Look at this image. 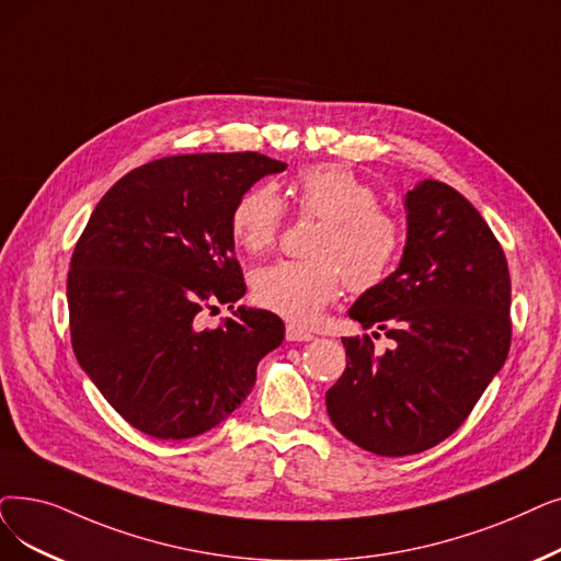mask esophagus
<instances>
[{"label": "esophagus", "mask_w": 561, "mask_h": 561, "mask_svg": "<svg viewBox=\"0 0 561 561\" xmlns=\"http://www.w3.org/2000/svg\"><path fill=\"white\" fill-rule=\"evenodd\" d=\"M313 334L298 328V325H286V341H311Z\"/></svg>", "instance_id": "1"}]
</instances>
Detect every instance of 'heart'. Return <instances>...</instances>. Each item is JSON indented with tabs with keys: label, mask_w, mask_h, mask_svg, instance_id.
<instances>
[{
	"label": "heart",
	"mask_w": 561,
	"mask_h": 561,
	"mask_svg": "<svg viewBox=\"0 0 561 561\" xmlns=\"http://www.w3.org/2000/svg\"><path fill=\"white\" fill-rule=\"evenodd\" d=\"M300 215L321 220L309 261H277L256 271L254 300L282 319L309 325L336 300L344 282L353 290L380 286L403 252V227L380 206L378 192L344 167H309L294 181ZM284 202L273 185L259 183L238 197L231 210V236L250 254L275 245L284 222Z\"/></svg>",
	"instance_id": "b5f03b06"
}]
</instances>
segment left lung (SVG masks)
Listing matches in <instances>:
<instances>
[{
    "instance_id": "left-lung-1",
    "label": "left lung",
    "mask_w": 561,
    "mask_h": 561,
    "mask_svg": "<svg viewBox=\"0 0 561 561\" xmlns=\"http://www.w3.org/2000/svg\"><path fill=\"white\" fill-rule=\"evenodd\" d=\"M408 238L397 271L348 316L394 341L344 336L346 371L325 392L334 428L378 456L435 447L468 420L511 346V277L479 210L440 181L405 194Z\"/></svg>"
}]
</instances>
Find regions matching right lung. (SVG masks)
Wrapping results in <instances>:
<instances>
[{
  "label": "right lung",
  "instance_id": "1",
  "mask_svg": "<svg viewBox=\"0 0 561 561\" xmlns=\"http://www.w3.org/2000/svg\"><path fill=\"white\" fill-rule=\"evenodd\" d=\"M286 162L245 153L160 158L116 181L93 208L66 284L70 341L84 374L137 431L185 440L248 399L256 364L284 339L279 316L238 307L202 330L199 313L245 296L231 210Z\"/></svg>",
  "mask_w": 561,
  "mask_h": 561
}]
</instances>
